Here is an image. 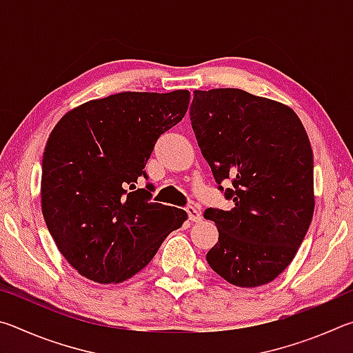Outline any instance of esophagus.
<instances>
[{
  "label": "esophagus",
  "mask_w": 353,
  "mask_h": 353,
  "mask_svg": "<svg viewBox=\"0 0 353 353\" xmlns=\"http://www.w3.org/2000/svg\"><path fill=\"white\" fill-rule=\"evenodd\" d=\"M185 210H187V213H188V219L191 221V223H199V221L202 219V216H201V212H199L198 208H196V207H193V205H188L187 208H185Z\"/></svg>",
  "instance_id": "esophagus-1"
}]
</instances>
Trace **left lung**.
<instances>
[{
  "instance_id": "obj_1",
  "label": "left lung",
  "mask_w": 353,
  "mask_h": 353,
  "mask_svg": "<svg viewBox=\"0 0 353 353\" xmlns=\"http://www.w3.org/2000/svg\"><path fill=\"white\" fill-rule=\"evenodd\" d=\"M191 126L230 210L207 208L218 243L207 252L227 282H272L294 259L314 212L313 151L288 105L240 88L196 90ZM230 180L232 187L220 185Z\"/></svg>"
}]
</instances>
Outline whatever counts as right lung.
<instances>
[{"mask_svg":"<svg viewBox=\"0 0 353 353\" xmlns=\"http://www.w3.org/2000/svg\"><path fill=\"white\" fill-rule=\"evenodd\" d=\"M188 90L123 92L76 107L52 129L41 162V212L81 276L119 283L141 271L187 219L135 188L159 137L181 121Z\"/></svg>","mask_w":353,"mask_h":353,"instance_id":"add662e5","label":"right lung"}]
</instances>
